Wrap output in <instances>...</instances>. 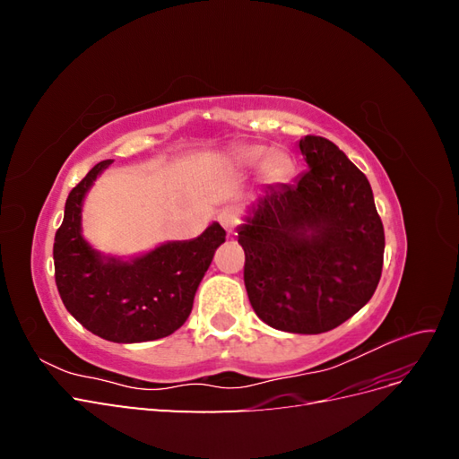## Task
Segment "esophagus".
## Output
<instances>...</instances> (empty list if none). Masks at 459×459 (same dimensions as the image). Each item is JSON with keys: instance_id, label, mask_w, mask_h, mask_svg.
<instances>
[{"instance_id": "esophagus-1", "label": "esophagus", "mask_w": 459, "mask_h": 459, "mask_svg": "<svg viewBox=\"0 0 459 459\" xmlns=\"http://www.w3.org/2000/svg\"><path fill=\"white\" fill-rule=\"evenodd\" d=\"M238 216L231 214V212H221L220 214V224L224 226V230L228 231V235L235 233V228H238Z\"/></svg>"}]
</instances>
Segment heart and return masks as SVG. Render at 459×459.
<instances>
[{
  "label": "heart",
  "instance_id": "obj_1",
  "mask_svg": "<svg viewBox=\"0 0 459 459\" xmlns=\"http://www.w3.org/2000/svg\"><path fill=\"white\" fill-rule=\"evenodd\" d=\"M264 152H266V147H245V149H241L238 155H235V159H238V162L239 164H245V166H251V164H255ZM277 159H280V155H277V152H270V155L266 157V160H264V174L266 176H277V169H275V164H277Z\"/></svg>",
  "mask_w": 459,
  "mask_h": 459
}]
</instances>
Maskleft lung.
<instances>
[{"instance_id": "1", "label": "left lung", "mask_w": 459, "mask_h": 459, "mask_svg": "<svg viewBox=\"0 0 459 459\" xmlns=\"http://www.w3.org/2000/svg\"><path fill=\"white\" fill-rule=\"evenodd\" d=\"M295 184L264 186L238 241L251 307L273 329L317 335L364 308L381 280L385 231L368 178L325 137L299 142Z\"/></svg>"}]
</instances>
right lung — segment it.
<instances>
[{
  "instance_id": "1",
  "label": "right lung",
  "mask_w": 459,
  "mask_h": 459,
  "mask_svg": "<svg viewBox=\"0 0 459 459\" xmlns=\"http://www.w3.org/2000/svg\"><path fill=\"white\" fill-rule=\"evenodd\" d=\"M110 162L95 164L68 193L53 243L55 283L65 308L93 335L113 342L157 341L186 324L226 231L212 221L195 239L162 243L128 260L95 251L82 235V206Z\"/></svg>"
}]
</instances>
